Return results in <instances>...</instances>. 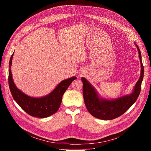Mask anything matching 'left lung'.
Returning a JSON list of instances; mask_svg holds the SVG:
<instances>
[{
    "label": "left lung",
    "instance_id": "left-lung-1",
    "mask_svg": "<svg viewBox=\"0 0 151 151\" xmlns=\"http://www.w3.org/2000/svg\"><path fill=\"white\" fill-rule=\"evenodd\" d=\"M139 51L141 63V73L137 82L133 93L130 95L113 100L102 99L99 97L96 91L86 79L82 77L83 83V96L88 111L91 115L101 120H109L119 117L129 109L137 99L141 89L144 77V66L142 62L141 53L137 45L135 43Z\"/></svg>",
    "mask_w": 151,
    "mask_h": 151
}]
</instances>
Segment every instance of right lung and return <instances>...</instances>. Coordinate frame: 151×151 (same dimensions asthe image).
<instances>
[{
  "label": "right lung",
  "mask_w": 151,
  "mask_h": 151,
  "mask_svg": "<svg viewBox=\"0 0 151 151\" xmlns=\"http://www.w3.org/2000/svg\"><path fill=\"white\" fill-rule=\"evenodd\" d=\"M14 53L11 57L9 68V86L14 99L28 115L38 118H46L55 113L60 108L65 91L76 79V77L62 81L52 93L42 98H33L25 94L15 86L12 77L11 67Z\"/></svg>",
  "instance_id": "right-lung-1"
}]
</instances>
